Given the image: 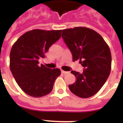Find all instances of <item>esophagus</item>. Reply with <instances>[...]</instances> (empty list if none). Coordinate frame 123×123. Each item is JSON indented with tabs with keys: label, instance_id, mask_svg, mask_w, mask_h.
<instances>
[{
	"label": "esophagus",
	"instance_id": "1",
	"mask_svg": "<svg viewBox=\"0 0 123 123\" xmlns=\"http://www.w3.org/2000/svg\"><path fill=\"white\" fill-rule=\"evenodd\" d=\"M62 73L64 74H66L68 73V72H67V71H64V70H62Z\"/></svg>",
	"mask_w": 123,
	"mask_h": 123
}]
</instances>
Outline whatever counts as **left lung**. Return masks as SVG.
Returning <instances> with one entry per match:
<instances>
[{
  "label": "left lung",
  "instance_id": "1",
  "mask_svg": "<svg viewBox=\"0 0 123 123\" xmlns=\"http://www.w3.org/2000/svg\"><path fill=\"white\" fill-rule=\"evenodd\" d=\"M62 36L73 55L84 67L82 73L71 71L76 81L69 89L76 96L86 98L100 90L108 78L111 66L110 49L97 32L87 27L62 30Z\"/></svg>",
  "mask_w": 123,
  "mask_h": 123
}]
</instances>
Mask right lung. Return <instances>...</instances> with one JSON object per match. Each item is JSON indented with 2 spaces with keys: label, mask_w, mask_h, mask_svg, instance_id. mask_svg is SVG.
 Segmentation results:
<instances>
[{
  "label": "right lung",
  "mask_w": 123,
  "mask_h": 123,
  "mask_svg": "<svg viewBox=\"0 0 123 123\" xmlns=\"http://www.w3.org/2000/svg\"><path fill=\"white\" fill-rule=\"evenodd\" d=\"M62 30L33 29L21 36L12 46L9 66L19 87L33 97H43L52 91L61 74L59 68H48L39 64L50 46L61 37Z\"/></svg>",
  "instance_id": "add662e5"
}]
</instances>
